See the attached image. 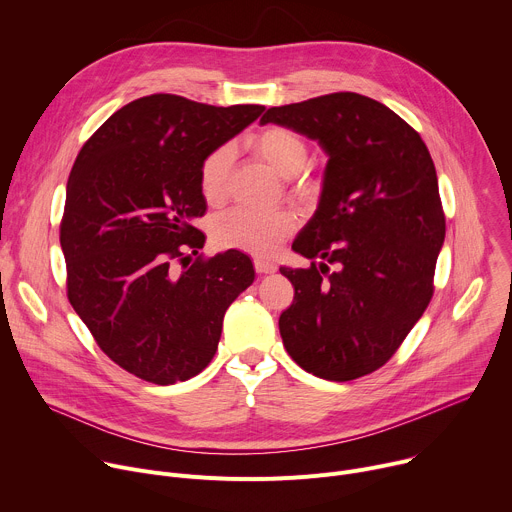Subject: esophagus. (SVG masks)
Listing matches in <instances>:
<instances>
[{
    "instance_id": "1",
    "label": "esophagus",
    "mask_w": 512,
    "mask_h": 512,
    "mask_svg": "<svg viewBox=\"0 0 512 512\" xmlns=\"http://www.w3.org/2000/svg\"><path fill=\"white\" fill-rule=\"evenodd\" d=\"M253 265H255V271L259 273V275H267V273H275V263L271 261V259H265V257H255V261H253Z\"/></svg>"
}]
</instances>
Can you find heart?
<instances>
[{
    "label": "heart",
    "instance_id": "1",
    "mask_svg": "<svg viewBox=\"0 0 512 512\" xmlns=\"http://www.w3.org/2000/svg\"><path fill=\"white\" fill-rule=\"evenodd\" d=\"M253 156L283 178L298 176L308 164L306 141L287 127L269 125L253 133L247 141ZM233 154L229 148H216L200 164V190L208 202H218L227 192ZM296 221L285 210L259 212L251 208H233L214 221V239L218 245L251 253L273 251Z\"/></svg>",
    "mask_w": 512,
    "mask_h": 512
}]
</instances>
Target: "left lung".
Instances as JSON below:
<instances>
[{"mask_svg":"<svg viewBox=\"0 0 512 512\" xmlns=\"http://www.w3.org/2000/svg\"><path fill=\"white\" fill-rule=\"evenodd\" d=\"M265 123L318 141L328 156L318 208L291 245L312 265L279 267L296 289L279 316L283 346L320 379L369 375L433 296L446 239L433 160L411 125L358 93L271 107Z\"/></svg>","mask_w":512,"mask_h":512,"instance_id":"8db88e82","label":"left lung"}]
</instances>
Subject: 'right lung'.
I'll return each instance as SVG.
<instances>
[{"instance_id": "1", "label": "right lung", "mask_w": 512, "mask_h": 512, "mask_svg": "<svg viewBox=\"0 0 512 512\" xmlns=\"http://www.w3.org/2000/svg\"><path fill=\"white\" fill-rule=\"evenodd\" d=\"M263 105L214 107L150 95L115 111L83 145L66 184L60 245L68 300L127 373L174 385L206 369L227 308L253 279L249 255L198 257L206 237L200 164Z\"/></svg>"}]
</instances>
